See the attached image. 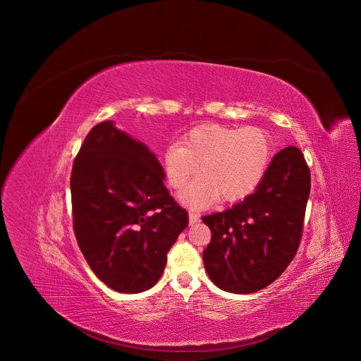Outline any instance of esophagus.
Masks as SVG:
<instances>
[{
    "instance_id": "34e87169",
    "label": "esophagus",
    "mask_w": 361,
    "mask_h": 361,
    "mask_svg": "<svg viewBox=\"0 0 361 361\" xmlns=\"http://www.w3.org/2000/svg\"><path fill=\"white\" fill-rule=\"evenodd\" d=\"M188 217H190V226H194V224L200 223V216H198L197 213H194V212H190Z\"/></svg>"
}]
</instances>
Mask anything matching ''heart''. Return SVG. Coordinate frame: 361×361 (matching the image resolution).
I'll list each match as a JSON object with an SVG mask.
<instances>
[{"mask_svg": "<svg viewBox=\"0 0 361 361\" xmlns=\"http://www.w3.org/2000/svg\"><path fill=\"white\" fill-rule=\"evenodd\" d=\"M273 157L270 134L260 127L204 124L188 131L181 144H170L163 154L169 185L183 188L194 173H201L180 195L190 207H205L220 197L237 202L263 183Z\"/></svg>", "mask_w": 361, "mask_h": 361, "instance_id": "1", "label": "heart"}]
</instances>
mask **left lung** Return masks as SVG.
<instances>
[{
    "label": "left lung",
    "instance_id": "1",
    "mask_svg": "<svg viewBox=\"0 0 361 361\" xmlns=\"http://www.w3.org/2000/svg\"><path fill=\"white\" fill-rule=\"evenodd\" d=\"M308 195L310 170L302 152L287 147L251 195L204 216L212 241L202 260L212 281L224 291L248 294L277 280L297 252Z\"/></svg>",
    "mask_w": 361,
    "mask_h": 361
}]
</instances>
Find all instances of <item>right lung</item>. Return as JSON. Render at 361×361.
<instances>
[{
	"label": "right lung",
	"mask_w": 361,
	"mask_h": 361,
	"mask_svg": "<svg viewBox=\"0 0 361 361\" xmlns=\"http://www.w3.org/2000/svg\"><path fill=\"white\" fill-rule=\"evenodd\" d=\"M164 178L156 154L114 121L92 127L74 160V233L90 269L116 291L156 284L188 224Z\"/></svg>",
	"instance_id": "right-lung-1"
}]
</instances>
